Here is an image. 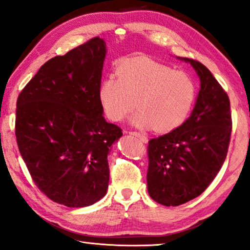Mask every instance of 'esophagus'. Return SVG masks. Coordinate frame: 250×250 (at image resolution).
<instances>
[{"label":"esophagus","mask_w":250,"mask_h":250,"mask_svg":"<svg viewBox=\"0 0 250 250\" xmlns=\"http://www.w3.org/2000/svg\"><path fill=\"white\" fill-rule=\"evenodd\" d=\"M128 134L134 135V136H138V138H139L140 140H141V141H142L143 143H148V138H146V135L141 134V133H138V132H128Z\"/></svg>","instance_id":"34e87169"}]
</instances>
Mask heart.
<instances>
[{
	"instance_id": "b5f03b06",
	"label": "heart",
	"mask_w": 250,
	"mask_h": 250,
	"mask_svg": "<svg viewBox=\"0 0 250 250\" xmlns=\"http://www.w3.org/2000/svg\"><path fill=\"white\" fill-rule=\"evenodd\" d=\"M197 99L196 82L186 71L145 57L129 58L99 87V100L112 122H121L135 107L129 122L142 129L169 133L189 117Z\"/></svg>"
}]
</instances>
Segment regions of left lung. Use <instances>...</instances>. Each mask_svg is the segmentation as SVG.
I'll return each mask as SVG.
<instances>
[{"instance_id":"left-lung-1","label":"left lung","mask_w":250,"mask_h":250,"mask_svg":"<svg viewBox=\"0 0 250 250\" xmlns=\"http://www.w3.org/2000/svg\"><path fill=\"white\" fill-rule=\"evenodd\" d=\"M177 59L193 67L200 90L190 117L149 141L148 192L164 206H180L207 189L227 158L232 131L230 100L213 74L196 60Z\"/></svg>"}]
</instances>
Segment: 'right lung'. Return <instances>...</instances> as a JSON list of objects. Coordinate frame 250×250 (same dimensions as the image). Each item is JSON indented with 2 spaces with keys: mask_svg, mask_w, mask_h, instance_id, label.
I'll return each mask as SVG.
<instances>
[{
  "mask_svg": "<svg viewBox=\"0 0 250 250\" xmlns=\"http://www.w3.org/2000/svg\"><path fill=\"white\" fill-rule=\"evenodd\" d=\"M107 54L94 37L46 61L19 94L18 148L37 188L67 207L91 206L105 196L108 155L123 135L104 117L99 100Z\"/></svg>",
  "mask_w": 250,
  "mask_h": 250,
  "instance_id": "obj_1",
  "label": "right lung"
}]
</instances>
